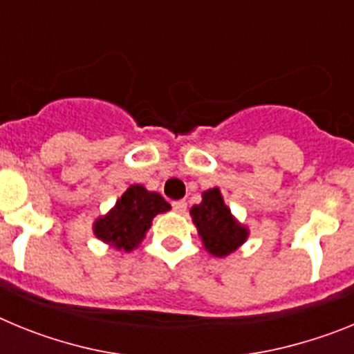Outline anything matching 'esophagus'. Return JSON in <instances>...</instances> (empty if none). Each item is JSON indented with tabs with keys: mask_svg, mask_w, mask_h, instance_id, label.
<instances>
[{
	"mask_svg": "<svg viewBox=\"0 0 354 354\" xmlns=\"http://www.w3.org/2000/svg\"><path fill=\"white\" fill-rule=\"evenodd\" d=\"M171 209H174L175 212H179V214H184L187 209L186 200H177V202H174V204H171Z\"/></svg>",
	"mask_w": 354,
	"mask_h": 354,
	"instance_id": "esophagus-1",
	"label": "esophagus"
}]
</instances>
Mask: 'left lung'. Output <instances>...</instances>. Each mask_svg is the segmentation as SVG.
I'll use <instances>...</instances> for the list:
<instances>
[{
  "instance_id": "left-lung-1",
  "label": "left lung",
  "mask_w": 354,
  "mask_h": 354,
  "mask_svg": "<svg viewBox=\"0 0 354 354\" xmlns=\"http://www.w3.org/2000/svg\"><path fill=\"white\" fill-rule=\"evenodd\" d=\"M192 216L204 246L216 257L232 253L248 237V230L234 220L230 209L223 204L218 187L204 193L202 204L192 209Z\"/></svg>"
}]
</instances>
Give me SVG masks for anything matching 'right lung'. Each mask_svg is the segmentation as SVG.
I'll return each instance as SVG.
<instances>
[{
	"mask_svg": "<svg viewBox=\"0 0 354 354\" xmlns=\"http://www.w3.org/2000/svg\"><path fill=\"white\" fill-rule=\"evenodd\" d=\"M168 209L170 204L159 193L147 192L143 186L134 184L117 200L115 207L104 218L95 221L93 232L115 248L131 252L143 239L152 218Z\"/></svg>",
	"mask_w": 354,
	"mask_h": 354,
	"instance_id": "1",
	"label": "right lung"
}]
</instances>
